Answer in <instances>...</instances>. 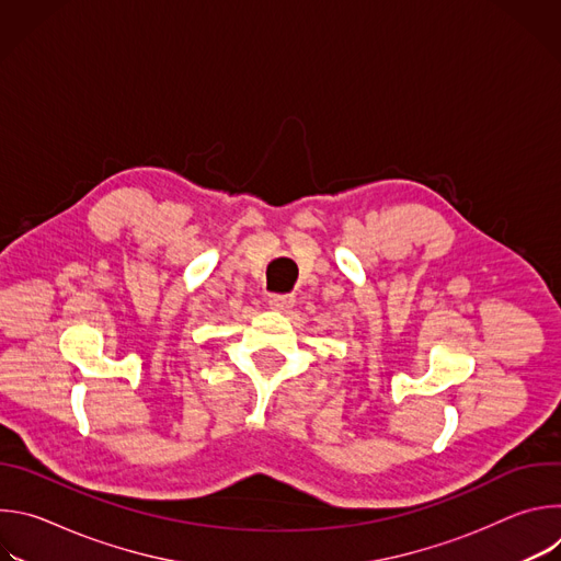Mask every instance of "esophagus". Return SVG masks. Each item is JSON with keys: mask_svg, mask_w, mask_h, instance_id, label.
Listing matches in <instances>:
<instances>
[{"mask_svg": "<svg viewBox=\"0 0 561 561\" xmlns=\"http://www.w3.org/2000/svg\"><path fill=\"white\" fill-rule=\"evenodd\" d=\"M268 304H271V308H273V310L286 312L288 308H293V306H295V297H293V295H273V297L268 299Z\"/></svg>", "mask_w": 561, "mask_h": 561, "instance_id": "esophagus-1", "label": "esophagus"}]
</instances>
